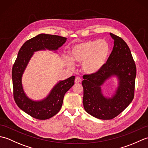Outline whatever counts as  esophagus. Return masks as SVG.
Returning <instances> with one entry per match:
<instances>
[{
	"label": "esophagus",
	"instance_id": "1",
	"mask_svg": "<svg viewBox=\"0 0 148 148\" xmlns=\"http://www.w3.org/2000/svg\"><path fill=\"white\" fill-rule=\"evenodd\" d=\"M81 81H82V79H81V78L77 76L76 77V79H75V83H81Z\"/></svg>",
	"mask_w": 148,
	"mask_h": 148
}]
</instances>
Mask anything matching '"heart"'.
Masks as SVG:
<instances>
[{"instance_id": "obj_1", "label": "heart", "mask_w": 148, "mask_h": 148, "mask_svg": "<svg viewBox=\"0 0 148 148\" xmlns=\"http://www.w3.org/2000/svg\"><path fill=\"white\" fill-rule=\"evenodd\" d=\"M110 48L106 40H88L74 46L71 50L72 60L83 63V69L87 74H94L99 71L108 60ZM68 64L73 65L72 60L66 58Z\"/></svg>"}]
</instances>
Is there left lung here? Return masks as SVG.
<instances>
[{"instance_id": "obj_1", "label": "left lung", "mask_w": 148, "mask_h": 148, "mask_svg": "<svg viewBox=\"0 0 148 148\" xmlns=\"http://www.w3.org/2000/svg\"><path fill=\"white\" fill-rule=\"evenodd\" d=\"M114 47L106 63L96 73L83 76V106L93 117L111 119L126 109L134 97L136 65L129 47L120 37L110 33ZM111 75L120 81L116 94L112 98L103 96L101 86Z\"/></svg>"}]
</instances>
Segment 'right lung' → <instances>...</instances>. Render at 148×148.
I'll return each mask as SVG.
<instances>
[{
	"label": "right lung",
	"instance_id": "1",
	"mask_svg": "<svg viewBox=\"0 0 148 148\" xmlns=\"http://www.w3.org/2000/svg\"><path fill=\"white\" fill-rule=\"evenodd\" d=\"M64 37L41 34L28 40L21 47L12 69L13 97L17 106L32 117L44 120L54 116L62 106L65 93L74 85L75 76L61 81L55 85L49 95L42 100L35 102L24 93L21 77L34 51L48 49L56 50L66 41Z\"/></svg>",
	"mask_w": 148,
	"mask_h": 148
}]
</instances>
